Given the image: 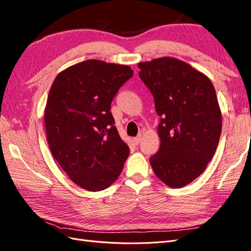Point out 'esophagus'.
I'll return each mask as SVG.
<instances>
[{
	"instance_id": "obj_1",
	"label": "esophagus",
	"mask_w": 251,
	"mask_h": 251,
	"mask_svg": "<svg viewBox=\"0 0 251 251\" xmlns=\"http://www.w3.org/2000/svg\"><path fill=\"white\" fill-rule=\"evenodd\" d=\"M141 137H142V135L139 134L138 136H136V137L133 139V141H134V143L136 144V146H137V144L141 141Z\"/></svg>"
}]
</instances>
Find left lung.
<instances>
[{
    "mask_svg": "<svg viewBox=\"0 0 251 251\" xmlns=\"http://www.w3.org/2000/svg\"><path fill=\"white\" fill-rule=\"evenodd\" d=\"M139 77L154 96L161 117L159 151L150 158L156 176L170 187L191 183L217 150L222 115L210 79L174 57L139 63Z\"/></svg>",
    "mask_w": 251,
    "mask_h": 251,
    "instance_id": "left-lung-1",
    "label": "left lung"
}]
</instances>
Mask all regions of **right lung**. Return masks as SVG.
<instances>
[{
  "label": "right lung",
  "instance_id": "add662e5",
  "mask_svg": "<svg viewBox=\"0 0 251 251\" xmlns=\"http://www.w3.org/2000/svg\"><path fill=\"white\" fill-rule=\"evenodd\" d=\"M134 71L88 59L57 74L45 109L49 149L75 184L90 192L109 187L130 154L118 134L111 102Z\"/></svg>",
  "mask_w": 251,
  "mask_h": 251
}]
</instances>
